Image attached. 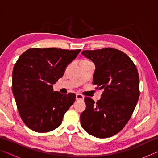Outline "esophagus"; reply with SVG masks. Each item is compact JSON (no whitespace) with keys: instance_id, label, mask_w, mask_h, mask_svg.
<instances>
[{"instance_id":"34e87169","label":"esophagus","mask_w":158,"mask_h":158,"mask_svg":"<svg viewBox=\"0 0 158 158\" xmlns=\"http://www.w3.org/2000/svg\"><path fill=\"white\" fill-rule=\"evenodd\" d=\"M84 95H82L81 94H77L76 95V100H84Z\"/></svg>"}]
</instances>
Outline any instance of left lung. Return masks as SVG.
<instances>
[{
  "label": "left lung",
  "mask_w": 158,
  "mask_h": 158,
  "mask_svg": "<svg viewBox=\"0 0 158 158\" xmlns=\"http://www.w3.org/2000/svg\"><path fill=\"white\" fill-rule=\"evenodd\" d=\"M95 69L93 84L103 90L97 102L85 97L86 107L80 116L84 130L98 138H108L119 132L129 121L139 97V77L132 60L113 48L84 50Z\"/></svg>",
  "instance_id": "1"
}]
</instances>
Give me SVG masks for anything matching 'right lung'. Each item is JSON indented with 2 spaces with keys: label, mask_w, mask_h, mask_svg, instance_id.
I'll list each match as a JSON object with an SVG mask.
<instances>
[{
  "label": "right lung",
  "mask_w": 158,
  "mask_h": 158,
  "mask_svg": "<svg viewBox=\"0 0 158 158\" xmlns=\"http://www.w3.org/2000/svg\"><path fill=\"white\" fill-rule=\"evenodd\" d=\"M81 49L32 48L21 54L12 72V93L20 116L31 130L47 132L61 124L76 99L74 93L53 91L68 64Z\"/></svg>",
  "instance_id": "add662e5"
}]
</instances>
